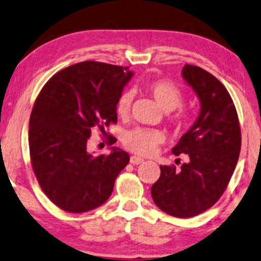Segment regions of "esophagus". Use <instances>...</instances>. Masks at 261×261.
<instances>
[{
  "label": "esophagus",
  "instance_id": "1",
  "mask_svg": "<svg viewBox=\"0 0 261 261\" xmlns=\"http://www.w3.org/2000/svg\"><path fill=\"white\" fill-rule=\"evenodd\" d=\"M130 163L134 165H138V164L143 163V159H142L141 156H137V155H133V156L130 158Z\"/></svg>",
  "mask_w": 261,
  "mask_h": 261
}]
</instances>
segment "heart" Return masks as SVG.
Masks as SVG:
<instances>
[{"label":"heart","mask_w":261,"mask_h":261,"mask_svg":"<svg viewBox=\"0 0 261 261\" xmlns=\"http://www.w3.org/2000/svg\"><path fill=\"white\" fill-rule=\"evenodd\" d=\"M147 91L151 95L155 102L165 112H172L182 105L183 94L180 89L167 81H154L147 84ZM134 95L131 91H124L115 105L117 114L125 118L130 112ZM189 117L183 112L170 118V123L178 130L186 128L189 125ZM164 141V135L159 130L144 127H135L125 131L123 135V144L128 150L141 155L154 153L158 144Z\"/></svg>","instance_id":"1"}]
</instances>
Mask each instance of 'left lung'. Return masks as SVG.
<instances>
[{
  "mask_svg": "<svg viewBox=\"0 0 261 261\" xmlns=\"http://www.w3.org/2000/svg\"><path fill=\"white\" fill-rule=\"evenodd\" d=\"M182 77L200 101V113L172 148L189 160L177 170L160 166L151 197L161 211L177 218L197 216L220 199L235 171L241 150V128L232 98L214 75L184 65Z\"/></svg>",
  "mask_w": 261,
  "mask_h": 261,
  "instance_id": "1",
  "label": "left lung"
}]
</instances>
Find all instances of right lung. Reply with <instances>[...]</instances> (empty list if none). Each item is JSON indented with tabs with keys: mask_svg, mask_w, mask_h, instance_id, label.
I'll use <instances>...</instances> for the list:
<instances>
[{
	"mask_svg": "<svg viewBox=\"0 0 261 261\" xmlns=\"http://www.w3.org/2000/svg\"><path fill=\"white\" fill-rule=\"evenodd\" d=\"M134 72L128 67L84 61L58 72L39 92L29 124L34 172L59 208L83 213L103 204L115 178L130 161L111 147L108 155L88 150L91 128L117 121L115 105Z\"/></svg>",
	"mask_w": 261,
	"mask_h": 261,
	"instance_id": "right-lung-1",
	"label": "right lung"
}]
</instances>
